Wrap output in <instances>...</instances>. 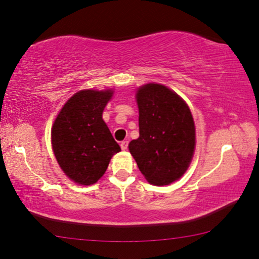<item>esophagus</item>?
<instances>
[{"mask_svg":"<svg viewBox=\"0 0 259 259\" xmlns=\"http://www.w3.org/2000/svg\"><path fill=\"white\" fill-rule=\"evenodd\" d=\"M128 144H129V142L128 140H123V142H121V148H122V151H126L128 150Z\"/></svg>","mask_w":259,"mask_h":259,"instance_id":"esophagus-1","label":"esophagus"}]
</instances>
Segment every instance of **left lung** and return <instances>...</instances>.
I'll return each mask as SVG.
<instances>
[{
    "label": "left lung",
    "mask_w": 259,
    "mask_h": 259,
    "mask_svg": "<svg viewBox=\"0 0 259 259\" xmlns=\"http://www.w3.org/2000/svg\"><path fill=\"white\" fill-rule=\"evenodd\" d=\"M139 138L129 151L148 183L163 186L181 178L195 148V125L187 104L165 85L148 83L137 95Z\"/></svg>",
    "instance_id": "8db88e82"
}]
</instances>
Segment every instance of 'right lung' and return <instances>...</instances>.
<instances>
[{"mask_svg":"<svg viewBox=\"0 0 259 259\" xmlns=\"http://www.w3.org/2000/svg\"><path fill=\"white\" fill-rule=\"evenodd\" d=\"M112 96V90L78 91L64 105L52 125L57 162L74 183L95 184L106 171L112 156L121 151L103 120Z\"/></svg>","mask_w":259,"mask_h":259,"instance_id":"add662e5","label":"right lung"}]
</instances>
